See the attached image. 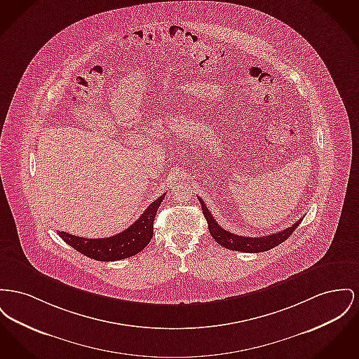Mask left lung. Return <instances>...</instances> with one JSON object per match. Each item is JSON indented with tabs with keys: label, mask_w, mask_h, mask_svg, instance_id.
Instances as JSON below:
<instances>
[{
	"label": "left lung",
	"mask_w": 359,
	"mask_h": 359,
	"mask_svg": "<svg viewBox=\"0 0 359 359\" xmlns=\"http://www.w3.org/2000/svg\"><path fill=\"white\" fill-rule=\"evenodd\" d=\"M203 215L208 221L209 225V232L211 237L222 247L232 250V251H241V252H263V251H269L273 250L276 245L282 244L285 240H287L292 233L294 232L295 228L298 226V224L302 221H297L294 225L286 228L282 232L273 233L269 236H263V237H245V236H238V234H233L228 232L225 229H222L214 219V217L211 215L210 211L206 208L205 202L199 198Z\"/></svg>",
	"instance_id": "8db88e82"
}]
</instances>
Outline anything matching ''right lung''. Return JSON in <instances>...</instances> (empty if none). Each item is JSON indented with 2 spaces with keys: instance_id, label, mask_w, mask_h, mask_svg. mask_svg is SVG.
<instances>
[{
  "instance_id": "obj_1",
  "label": "right lung",
  "mask_w": 359,
  "mask_h": 359,
  "mask_svg": "<svg viewBox=\"0 0 359 359\" xmlns=\"http://www.w3.org/2000/svg\"><path fill=\"white\" fill-rule=\"evenodd\" d=\"M165 194L150 203L144 214L126 231L107 238H85L70 233L58 232L66 244L76 251L99 262H114L141 252L151 240L153 224Z\"/></svg>"
}]
</instances>
